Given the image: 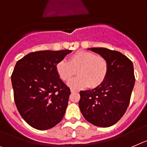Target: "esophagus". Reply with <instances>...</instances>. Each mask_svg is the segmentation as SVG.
<instances>
[{
	"label": "esophagus",
	"instance_id": "1",
	"mask_svg": "<svg viewBox=\"0 0 147 147\" xmlns=\"http://www.w3.org/2000/svg\"><path fill=\"white\" fill-rule=\"evenodd\" d=\"M71 92H78V91L76 90H75V89H71Z\"/></svg>",
	"mask_w": 147,
	"mask_h": 147
}]
</instances>
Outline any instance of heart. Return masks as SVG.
I'll return each instance as SVG.
<instances>
[{
	"instance_id": "b5f03b06",
	"label": "heart",
	"mask_w": 147,
	"mask_h": 147,
	"mask_svg": "<svg viewBox=\"0 0 147 147\" xmlns=\"http://www.w3.org/2000/svg\"><path fill=\"white\" fill-rule=\"evenodd\" d=\"M78 71L79 76L68 82L72 88H91L100 86L108 76V63L105 57L94 53L80 51L69 57L68 62L60 60L56 64L57 76L63 81H69Z\"/></svg>"
}]
</instances>
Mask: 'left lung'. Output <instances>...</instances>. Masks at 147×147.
Segmentation results:
<instances>
[{"mask_svg": "<svg viewBox=\"0 0 147 147\" xmlns=\"http://www.w3.org/2000/svg\"><path fill=\"white\" fill-rule=\"evenodd\" d=\"M88 49L107 60L108 72L100 86L80 92V110L86 120L92 125L111 126L121 119L130 102L135 81L133 63L117 51L105 48Z\"/></svg>", "mask_w": 147, "mask_h": 147, "instance_id": "left-lung-1", "label": "left lung"}]
</instances>
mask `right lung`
<instances>
[{
	"label": "right lung",
	"instance_id": "add662e5",
	"mask_svg": "<svg viewBox=\"0 0 147 147\" xmlns=\"http://www.w3.org/2000/svg\"><path fill=\"white\" fill-rule=\"evenodd\" d=\"M71 50L40 51L18 60L11 76L14 101L30 126L46 130L63 117L71 93L56 71V64Z\"/></svg>",
	"mask_w": 147,
	"mask_h": 147
}]
</instances>
